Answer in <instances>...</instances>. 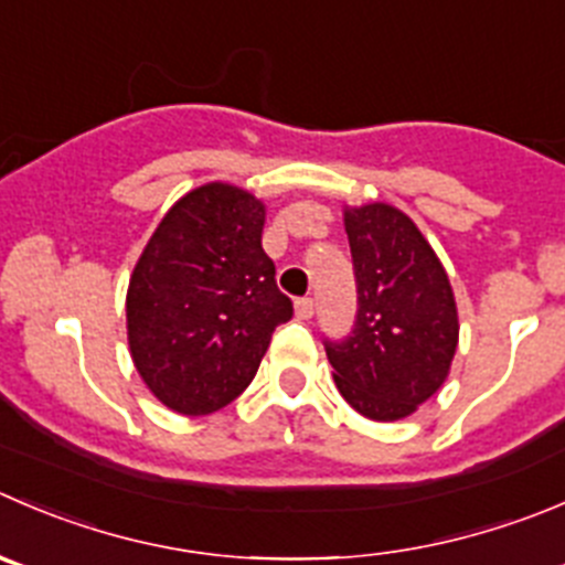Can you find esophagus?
<instances>
[{"mask_svg": "<svg viewBox=\"0 0 565 565\" xmlns=\"http://www.w3.org/2000/svg\"><path fill=\"white\" fill-rule=\"evenodd\" d=\"M295 315H298L300 320H309V317H315V300L311 298L295 300Z\"/></svg>", "mask_w": 565, "mask_h": 565, "instance_id": "obj_1", "label": "esophagus"}]
</instances>
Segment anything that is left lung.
<instances>
[{
    "label": "left lung",
    "instance_id": "1",
    "mask_svg": "<svg viewBox=\"0 0 565 565\" xmlns=\"http://www.w3.org/2000/svg\"><path fill=\"white\" fill-rule=\"evenodd\" d=\"M353 256L355 322L322 339L342 397L394 422L439 392L458 348V311L439 256L408 215L388 204L344 212Z\"/></svg>",
    "mask_w": 565,
    "mask_h": 565
}]
</instances>
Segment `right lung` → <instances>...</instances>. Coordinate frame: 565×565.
<instances>
[{
  "instance_id": "add662e5",
  "label": "right lung",
  "mask_w": 565,
  "mask_h": 565,
  "mask_svg": "<svg viewBox=\"0 0 565 565\" xmlns=\"http://www.w3.org/2000/svg\"><path fill=\"white\" fill-rule=\"evenodd\" d=\"M262 228V201L212 182L168 210L137 259L126 292L131 359L179 414H212L239 397L276 326L292 317Z\"/></svg>"
}]
</instances>
